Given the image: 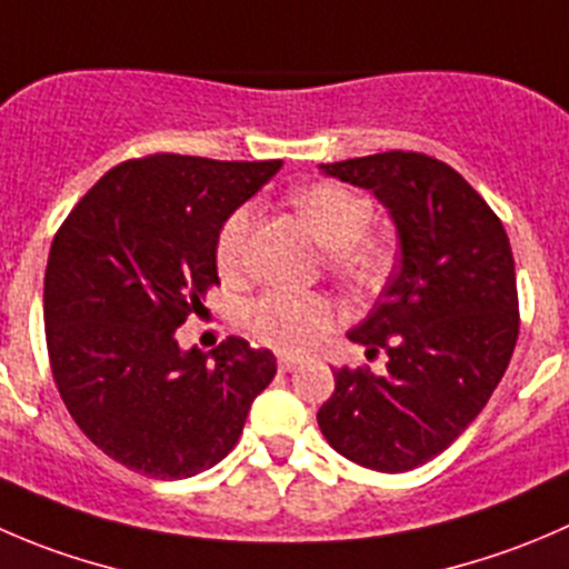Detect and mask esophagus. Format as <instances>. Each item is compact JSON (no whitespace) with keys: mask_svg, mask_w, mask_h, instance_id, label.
Returning <instances> with one entry per match:
<instances>
[{"mask_svg":"<svg viewBox=\"0 0 569 569\" xmlns=\"http://www.w3.org/2000/svg\"><path fill=\"white\" fill-rule=\"evenodd\" d=\"M302 363V358H297V356H280L278 358V367H280V372H291V369H297Z\"/></svg>","mask_w":569,"mask_h":569,"instance_id":"obj_1","label":"esophagus"}]
</instances>
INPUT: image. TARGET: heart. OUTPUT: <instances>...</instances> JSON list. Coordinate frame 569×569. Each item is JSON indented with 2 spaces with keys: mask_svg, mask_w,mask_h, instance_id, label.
Wrapping results in <instances>:
<instances>
[{
  "mask_svg": "<svg viewBox=\"0 0 569 569\" xmlns=\"http://www.w3.org/2000/svg\"><path fill=\"white\" fill-rule=\"evenodd\" d=\"M300 217L313 230L328 250L330 267L345 280L356 286L375 283L389 267V250L383 241L369 239L367 228L372 211L369 202L347 191L345 186L317 183L300 189L291 197ZM250 208H239L222 224L217 241V261L224 272H239L247 252V233H250ZM336 308L330 297L319 291H267L247 308V328L263 345L274 350L300 352L308 350L325 330L333 325Z\"/></svg>",
  "mask_w": 569,
  "mask_h": 569,
  "instance_id": "obj_1",
  "label": "heart"
}]
</instances>
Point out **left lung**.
<instances>
[{
  "label": "left lung",
  "instance_id": "obj_1",
  "mask_svg": "<svg viewBox=\"0 0 569 569\" xmlns=\"http://www.w3.org/2000/svg\"><path fill=\"white\" fill-rule=\"evenodd\" d=\"M319 172L372 191L400 241V267L347 333L367 352L386 350V372L336 369L319 431L356 465L408 472L467 431L509 367L520 330L509 236L437 158L395 150Z\"/></svg>",
  "mask_w": 569,
  "mask_h": 569
}]
</instances>
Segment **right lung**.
<instances>
[{
  "mask_svg": "<svg viewBox=\"0 0 569 569\" xmlns=\"http://www.w3.org/2000/svg\"><path fill=\"white\" fill-rule=\"evenodd\" d=\"M280 167L158 152L110 169L60 224L43 274L49 363L80 431L127 470H211L278 372L236 336L183 350L178 328L219 283L222 224Z\"/></svg>",
  "mask_w": 569,
  "mask_h": 569,
  "instance_id": "right-lung-1",
  "label": "right lung"
}]
</instances>
